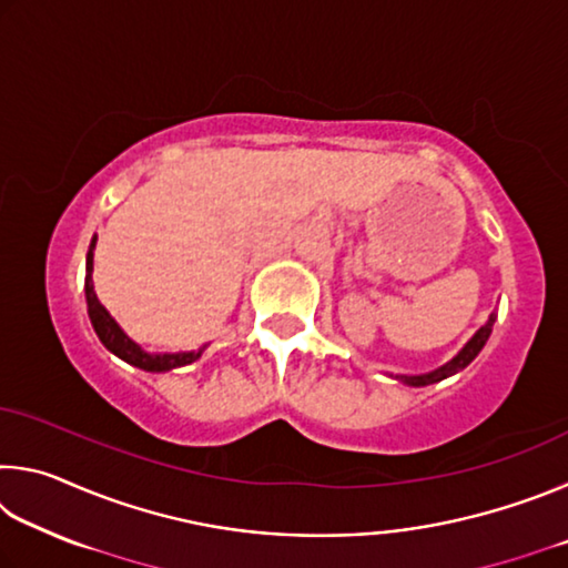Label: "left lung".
<instances>
[{
    "instance_id": "8db88e82",
    "label": "left lung",
    "mask_w": 568,
    "mask_h": 568,
    "mask_svg": "<svg viewBox=\"0 0 568 568\" xmlns=\"http://www.w3.org/2000/svg\"><path fill=\"white\" fill-rule=\"evenodd\" d=\"M494 323H496V313L488 315V321L480 325V328L474 335H470V341L464 345V348H460L448 363L440 365V368L428 371V373H420V376H393V378L400 381V383H406V386L423 388V386H430V383L444 381L448 376H456V373L464 371L466 365L480 353V348H484L486 341H488V335H491V331H494Z\"/></svg>"
}]
</instances>
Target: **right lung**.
I'll use <instances>...</instances> for the list:
<instances>
[{"label": "right lung", "mask_w": 568, "mask_h": 568, "mask_svg": "<svg viewBox=\"0 0 568 568\" xmlns=\"http://www.w3.org/2000/svg\"><path fill=\"white\" fill-rule=\"evenodd\" d=\"M94 245H98V235L92 237L90 250H88V275H84V295H88V315L92 321V328L98 333V338L102 341L104 348L110 353L118 355L124 363L134 365V368L148 371V373H165L172 368H182V365L195 363L203 351L207 348V343L197 351H187V353H148L140 343H134L128 333L120 328V323L112 318L108 307L100 303L98 293H94V281H92V271H94Z\"/></svg>", "instance_id": "right-lung-1"}]
</instances>
